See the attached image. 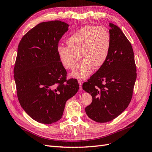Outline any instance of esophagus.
<instances>
[{
	"instance_id": "obj_1",
	"label": "esophagus",
	"mask_w": 152,
	"mask_h": 152,
	"mask_svg": "<svg viewBox=\"0 0 152 152\" xmlns=\"http://www.w3.org/2000/svg\"><path fill=\"white\" fill-rule=\"evenodd\" d=\"M78 83H79V85H80V89H82V81L81 80H78Z\"/></svg>"
}]
</instances>
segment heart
Instances as JSON below:
<instances>
[{"label":"heart","instance_id":"b5f03b06","mask_svg":"<svg viewBox=\"0 0 152 152\" xmlns=\"http://www.w3.org/2000/svg\"><path fill=\"white\" fill-rule=\"evenodd\" d=\"M68 46L59 45L57 53L61 63L66 69H72L82 60L71 76L85 80L94 69L102 67L108 59L111 48V36L103 27L85 26L67 39Z\"/></svg>","mask_w":152,"mask_h":152}]
</instances>
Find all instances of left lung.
Masks as SVG:
<instances>
[{
  "label": "left lung",
  "mask_w": 152,
  "mask_h": 152,
  "mask_svg": "<svg viewBox=\"0 0 152 152\" xmlns=\"http://www.w3.org/2000/svg\"><path fill=\"white\" fill-rule=\"evenodd\" d=\"M111 48L104 64L83 84L91 95L85 108L87 115L98 123L118 116L130 104L137 78V68L131 43L117 26L110 23Z\"/></svg>",
  "instance_id": "obj_1"
}]
</instances>
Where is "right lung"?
I'll list each match as a JSON object with an SVG mask.
<instances>
[{"label":"right lung","mask_w":152,"mask_h":152,"mask_svg":"<svg viewBox=\"0 0 152 152\" xmlns=\"http://www.w3.org/2000/svg\"><path fill=\"white\" fill-rule=\"evenodd\" d=\"M69 25L60 20L43 22L22 37L14 69L17 96L33 120L51 124L63 116L66 101L79 89L77 80H67L57 53Z\"/></svg>","instance_id":"right-lung-1"}]
</instances>
